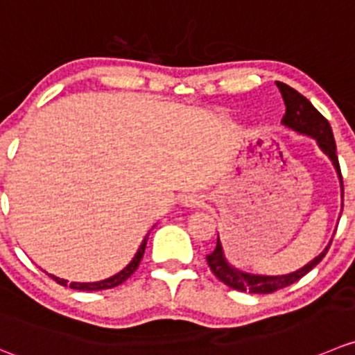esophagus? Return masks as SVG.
<instances>
[{
  "instance_id": "34e87169",
  "label": "esophagus",
  "mask_w": 355,
  "mask_h": 355,
  "mask_svg": "<svg viewBox=\"0 0 355 355\" xmlns=\"http://www.w3.org/2000/svg\"><path fill=\"white\" fill-rule=\"evenodd\" d=\"M182 202H184L187 208H199V206L202 205L201 198H199L198 194H187L184 196V199H182Z\"/></svg>"
}]
</instances>
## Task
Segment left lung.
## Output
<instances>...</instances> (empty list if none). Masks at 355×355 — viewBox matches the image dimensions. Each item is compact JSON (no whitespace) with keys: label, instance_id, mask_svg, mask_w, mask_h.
Listing matches in <instances>:
<instances>
[{"label":"left lung","instance_id":"8db88e82","mask_svg":"<svg viewBox=\"0 0 355 355\" xmlns=\"http://www.w3.org/2000/svg\"><path fill=\"white\" fill-rule=\"evenodd\" d=\"M277 88H279L281 95H283L284 105H286V112L283 116V125L290 126L295 132L305 133V135H311L312 139L318 140V146L321 147L322 153L333 161L336 171H338L340 182H342V170H340L338 156H336V144L333 139L331 126H329L328 119L307 101L302 94H298L297 90H293L291 86L284 85V83L276 81ZM342 196H343V182H342ZM333 243V241H331ZM329 243V244H331ZM329 246L322 251L319 257H315L311 263H307L305 267L298 269L297 272L286 274V276H253V274L241 272V270L232 269L229 263L225 261L222 253V246H220V241L216 239V246L211 253L206 254V261H208L211 272L222 281L223 284H227L229 288L237 291H250V293H274L277 290H283V288L290 286V284L300 281L305 274L311 272L315 265L324 258V254L328 253Z\"/></svg>","mask_w":355,"mask_h":355}]
</instances>
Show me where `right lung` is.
<instances>
[{"mask_svg":"<svg viewBox=\"0 0 355 355\" xmlns=\"http://www.w3.org/2000/svg\"><path fill=\"white\" fill-rule=\"evenodd\" d=\"M147 237H149V236H146V239L142 241V244H140L139 251H137V254L133 257V260L130 261L128 265H126L121 272H118L116 276L109 277V279L97 281V283H71V284H69V288H72V290H79V291H102V290H111V288H116V286H119V284H123L126 279H128L130 276H132L133 272H135L137 269H139L140 260H142L144 251H146ZM51 277H53V279L57 281L58 284H62V286H65V284H67V281L58 279V277H55V276H51Z\"/></svg>","mask_w":355,"mask_h":355,"instance_id":"add662e5","label":"right lung"}]
</instances>
